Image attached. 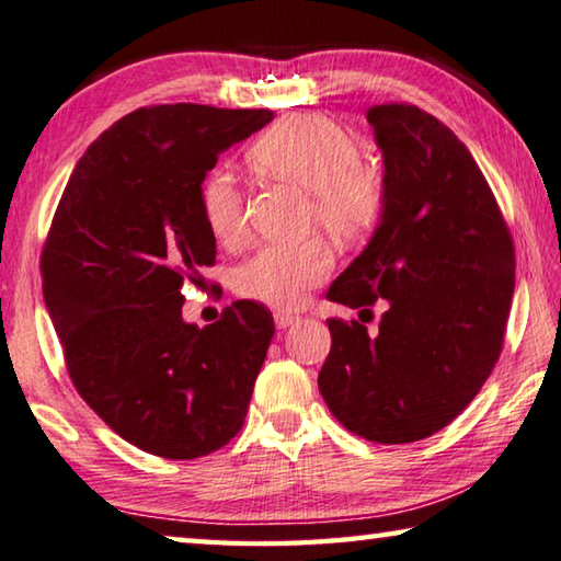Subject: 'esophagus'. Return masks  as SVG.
Segmentation results:
<instances>
[{
    "label": "esophagus",
    "instance_id": "1",
    "mask_svg": "<svg viewBox=\"0 0 561 561\" xmlns=\"http://www.w3.org/2000/svg\"><path fill=\"white\" fill-rule=\"evenodd\" d=\"M295 322H299L297 314L284 312V309H279V312H274V324H277V329H287V327H291Z\"/></svg>",
    "mask_w": 561,
    "mask_h": 561
}]
</instances>
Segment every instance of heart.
<instances>
[{
    "label": "heart",
    "instance_id": "1",
    "mask_svg": "<svg viewBox=\"0 0 561 561\" xmlns=\"http://www.w3.org/2000/svg\"><path fill=\"white\" fill-rule=\"evenodd\" d=\"M247 164L266 180L309 194V219L340 239H362L379 225L387 186L362 164L357 139L322 114H289L249 147ZM199 207L211 237L237 244L247 234V197L232 174L209 172ZM334 270L332 249L312 237L301 244H266L237 266L234 289L274 309H297Z\"/></svg>",
    "mask_w": 561,
    "mask_h": 561
}]
</instances>
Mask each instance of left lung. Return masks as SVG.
<instances>
[{"mask_svg": "<svg viewBox=\"0 0 561 561\" xmlns=\"http://www.w3.org/2000/svg\"><path fill=\"white\" fill-rule=\"evenodd\" d=\"M385 157L387 207L327 299H387L379 334L327 319L319 392L340 424L379 444L432 437L492 375L514 295V242L474 157L414 104L367 112Z\"/></svg>", "mask_w": 561, "mask_h": 561, "instance_id": "1", "label": "left lung"}]
</instances>
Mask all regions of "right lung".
Returning a JSON list of instances; mask_svg holds the SVG:
<instances>
[{"mask_svg": "<svg viewBox=\"0 0 561 561\" xmlns=\"http://www.w3.org/2000/svg\"><path fill=\"white\" fill-rule=\"evenodd\" d=\"M270 110L141 106L79 159L42 249V291L79 397L122 439L164 459L211 455L242 430L274 336L239 299L209 327L182 319L217 242L199 186Z\"/></svg>", "mask_w": 561, "mask_h": 561, "instance_id": "right-lung-1", "label": "right lung"}]
</instances>
